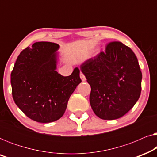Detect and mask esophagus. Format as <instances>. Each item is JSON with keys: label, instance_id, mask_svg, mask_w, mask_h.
Returning <instances> with one entry per match:
<instances>
[{"label": "esophagus", "instance_id": "obj_1", "mask_svg": "<svg viewBox=\"0 0 157 157\" xmlns=\"http://www.w3.org/2000/svg\"><path fill=\"white\" fill-rule=\"evenodd\" d=\"M80 77H81V80H82V81H86V77H85L84 74H83V73L81 72Z\"/></svg>", "mask_w": 157, "mask_h": 157}]
</instances>
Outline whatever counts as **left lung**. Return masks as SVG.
I'll list each match as a JSON object with an SVG mask.
<instances>
[{"label": "left lung", "instance_id": "8db88e82", "mask_svg": "<svg viewBox=\"0 0 157 157\" xmlns=\"http://www.w3.org/2000/svg\"><path fill=\"white\" fill-rule=\"evenodd\" d=\"M81 70L91 86L89 100L100 119L113 120L125 115L138 101L142 74L137 58L119 41L84 62Z\"/></svg>", "mask_w": 157, "mask_h": 157}]
</instances>
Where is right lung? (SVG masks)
Segmentation results:
<instances>
[{
    "label": "right lung",
    "mask_w": 157,
    "mask_h": 157,
    "mask_svg": "<svg viewBox=\"0 0 157 157\" xmlns=\"http://www.w3.org/2000/svg\"><path fill=\"white\" fill-rule=\"evenodd\" d=\"M59 48L55 43L44 41L27 47L17 58L10 74L16 104L28 117L40 123L59 119L81 82L78 68L68 76L56 71Z\"/></svg>",
    "instance_id": "1"
}]
</instances>
